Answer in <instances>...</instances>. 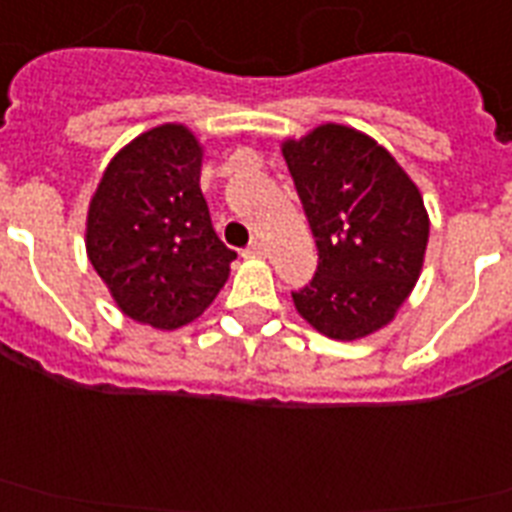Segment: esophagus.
<instances>
[{
    "instance_id": "esophagus-1",
    "label": "esophagus",
    "mask_w": 512,
    "mask_h": 512,
    "mask_svg": "<svg viewBox=\"0 0 512 512\" xmlns=\"http://www.w3.org/2000/svg\"><path fill=\"white\" fill-rule=\"evenodd\" d=\"M246 253H248V256H256V259H261V256H266V243H264V238H253L251 243H248Z\"/></svg>"
}]
</instances>
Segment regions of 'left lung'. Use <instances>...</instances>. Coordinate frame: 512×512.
<instances>
[{"label": "left lung", "mask_w": 512, "mask_h": 512, "mask_svg": "<svg viewBox=\"0 0 512 512\" xmlns=\"http://www.w3.org/2000/svg\"><path fill=\"white\" fill-rule=\"evenodd\" d=\"M316 240V272L293 290L298 314L332 340L392 322L424 264V198L390 151L345 125L282 146Z\"/></svg>", "instance_id": "8db88e82"}]
</instances>
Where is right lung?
I'll return each mask as SVG.
<instances>
[{
	"label": "right lung",
	"mask_w": 512,
	"mask_h": 512,
	"mask_svg": "<svg viewBox=\"0 0 512 512\" xmlns=\"http://www.w3.org/2000/svg\"><path fill=\"white\" fill-rule=\"evenodd\" d=\"M201 146L183 125L138 135L109 162L88 206V259L117 306L156 329L204 314L238 253L211 225Z\"/></svg>",
	"instance_id": "1"
}]
</instances>
